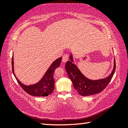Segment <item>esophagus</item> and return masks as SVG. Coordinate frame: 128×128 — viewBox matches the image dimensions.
I'll return each instance as SVG.
<instances>
[{"mask_svg":"<svg viewBox=\"0 0 128 128\" xmlns=\"http://www.w3.org/2000/svg\"><path fill=\"white\" fill-rule=\"evenodd\" d=\"M68 59H69V55L68 54H65V55L63 56V57H62V62H66L67 61H68Z\"/></svg>","mask_w":128,"mask_h":128,"instance_id":"1","label":"esophagus"}]
</instances>
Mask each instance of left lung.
Returning <instances> with one entry per match:
<instances>
[{
    "instance_id": "1",
    "label": "left lung",
    "mask_w": 128,
    "mask_h": 128,
    "mask_svg": "<svg viewBox=\"0 0 128 128\" xmlns=\"http://www.w3.org/2000/svg\"><path fill=\"white\" fill-rule=\"evenodd\" d=\"M69 59L70 61L66 62V71L75 90L81 96H89L102 92L111 81L115 71L116 63L114 59L113 69L108 77L99 80H90L82 74L74 64L72 52L69 54Z\"/></svg>"
}]
</instances>
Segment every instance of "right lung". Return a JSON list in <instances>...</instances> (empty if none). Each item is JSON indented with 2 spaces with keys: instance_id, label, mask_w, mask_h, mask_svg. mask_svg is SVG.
Returning a JSON list of instances; mask_svg holds the SVG:
<instances>
[{
  "instance_id": "right-lung-1",
  "label": "right lung",
  "mask_w": 128,
  "mask_h": 128,
  "mask_svg": "<svg viewBox=\"0 0 128 128\" xmlns=\"http://www.w3.org/2000/svg\"><path fill=\"white\" fill-rule=\"evenodd\" d=\"M62 60V57L59 58L55 60L50 66L47 71L43 75L42 78L36 84L32 85H25L21 82L16 76L14 71V55L12 59V72L14 76L16 78L17 81L21 86L24 90L28 94L32 96H47L52 93L55 88V80L54 79V73L55 69L60 66Z\"/></svg>"
}]
</instances>
